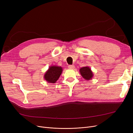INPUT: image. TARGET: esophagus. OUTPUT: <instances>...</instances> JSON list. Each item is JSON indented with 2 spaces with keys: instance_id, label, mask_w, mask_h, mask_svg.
Instances as JSON below:
<instances>
[{
  "instance_id": "1",
  "label": "esophagus",
  "mask_w": 133,
  "mask_h": 133,
  "mask_svg": "<svg viewBox=\"0 0 133 133\" xmlns=\"http://www.w3.org/2000/svg\"><path fill=\"white\" fill-rule=\"evenodd\" d=\"M75 67L74 65H69L68 66V68L69 69H74Z\"/></svg>"
}]
</instances>
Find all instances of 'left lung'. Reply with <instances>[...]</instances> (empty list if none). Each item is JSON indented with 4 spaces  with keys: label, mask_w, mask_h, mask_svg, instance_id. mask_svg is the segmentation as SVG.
Wrapping results in <instances>:
<instances>
[{
    "label": "left lung",
    "mask_w": 133,
    "mask_h": 133,
    "mask_svg": "<svg viewBox=\"0 0 133 133\" xmlns=\"http://www.w3.org/2000/svg\"><path fill=\"white\" fill-rule=\"evenodd\" d=\"M79 72L82 76V78L83 79H85L86 80H90L92 79L93 77V73L91 69L89 68L88 66H85V67H81Z\"/></svg>",
    "instance_id": "obj_1"
}]
</instances>
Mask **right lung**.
<instances>
[{
  "mask_svg": "<svg viewBox=\"0 0 133 133\" xmlns=\"http://www.w3.org/2000/svg\"><path fill=\"white\" fill-rule=\"evenodd\" d=\"M62 70V68L61 66H51L45 72L44 78L48 83H54L59 79Z\"/></svg>",
  "mask_w": 133,
  "mask_h": 133,
  "instance_id": "add662e5",
  "label": "right lung"
}]
</instances>
